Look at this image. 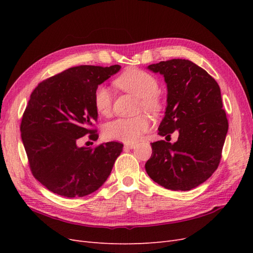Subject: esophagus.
<instances>
[{
	"label": "esophagus",
	"mask_w": 253,
	"mask_h": 253,
	"mask_svg": "<svg viewBox=\"0 0 253 253\" xmlns=\"http://www.w3.org/2000/svg\"><path fill=\"white\" fill-rule=\"evenodd\" d=\"M126 149H133L135 148V143H125Z\"/></svg>",
	"instance_id": "obj_1"
}]
</instances>
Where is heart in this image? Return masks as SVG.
<instances>
[{
  "instance_id": "obj_1",
  "label": "heart",
  "mask_w": 253,
  "mask_h": 253,
  "mask_svg": "<svg viewBox=\"0 0 253 253\" xmlns=\"http://www.w3.org/2000/svg\"><path fill=\"white\" fill-rule=\"evenodd\" d=\"M114 85L119 89L139 98V110L158 114L163 109L159 82L155 76L139 68H128L114 80ZM113 96L109 87L99 85L94 91V106L98 114L109 116L112 112ZM152 126L148 115L142 114L133 118H117L108 122L103 127L106 139L122 142H134Z\"/></svg>"
}]
</instances>
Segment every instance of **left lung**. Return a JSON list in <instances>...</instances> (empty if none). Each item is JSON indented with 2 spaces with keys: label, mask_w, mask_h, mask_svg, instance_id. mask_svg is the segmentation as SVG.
I'll return each mask as SVG.
<instances>
[{
  "label": "left lung",
  "mask_w": 253,
  "mask_h": 253,
  "mask_svg": "<svg viewBox=\"0 0 253 253\" xmlns=\"http://www.w3.org/2000/svg\"><path fill=\"white\" fill-rule=\"evenodd\" d=\"M162 74L168 87L166 115L158 134L178 139L152 142L145 163L150 177L166 189L189 191L217 169L228 132L217 82L202 67L185 59L160 61L148 66Z\"/></svg>",
  "instance_id": "left-lung-1"
}]
</instances>
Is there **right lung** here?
<instances>
[{
	"mask_svg": "<svg viewBox=\"0 0 253 253\" xmlns=\"http://www.w3.org/2000/svg\"><path fill=\"white\" fill-rule=\"evenodd\" d=\"M120 65H80L52 76L33 90L21 121V137L35 178L51 192L82 197L108 179L124 144L79 148V138L98 139L96 87Z\"/></svg>",
	"mask_w": 253,
	"mask_h": 253,
	"instance_id": "add662e5",
	"label": "right lung"
}]
</instances>
